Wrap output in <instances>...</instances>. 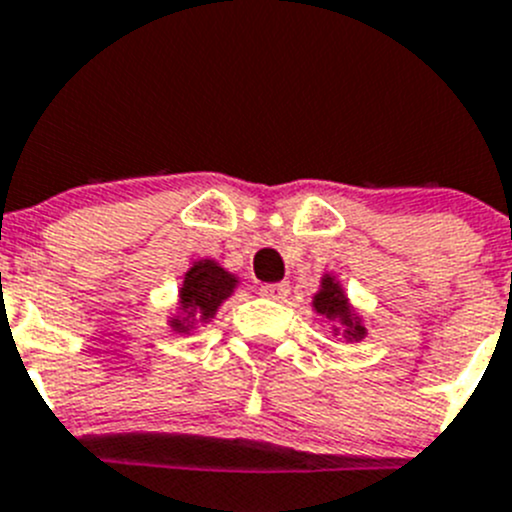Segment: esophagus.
I'll list each match as a JSON object with an SVG mask.
<instances>
[{
	"instance_id": "esophagus-1",
	"label": "esophagus",
	"mask_w": 512,
	"mask_h": 512,
	"mask_svg": "<svg viewBox=\"0 0 512 512\" xmlns=\"http://www.w3.org/2000/svg\"><path fill=\"white\" fill-rule=\"evenodd\" d=\"M265 298L270 300H285L290 295V285L288 283H275V285H262L260 290Z\"/></svg>"
}]
</instances>
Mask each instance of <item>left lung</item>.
Listing matches in <instances>:
<instances>
[{
  "label": "left lung",
  "instance_id": "8db88e82",
  "mask_svg": "<svg viewBox=\"0 0 512 512\" xmlns=\"http://www.w3.org/2000/svg\"><path fill=\"white\" fill-rule=\"evenodd\" d=\"M315 310H318V313H323V315H328V318H341L343 323H346L348 328H351V336L356 338H361L364 336V328L358 326V323H353L351 318H348V305H346V300H343V295H341V290H338V285L333 283L331 278H326L323 280V290L318 295H315Z\"/></svg>",
  "mask_w": 512,
  "mask_h": 512
}]
</instances>
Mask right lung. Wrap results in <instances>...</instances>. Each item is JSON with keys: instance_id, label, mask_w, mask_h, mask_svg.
<instances>
[{"instance_id": "obj_1", "label": "right lung", "mask_w": 512, "mask_h": 512, "mask_svg": "<svg viewBox=\"0 0 512 512\" xmlns=\"http://www.w3.org/2000/svg\"><path fill=\"white\" fill-rule=\"evenodd\" d=\"M234 283L237 280L219 265H214V262H197L186 272L184 288H181V303H184V308L202 315V318H212L217 305L232 293ZM176 328H181L179 321H176Z\"/></svg>"}]
</instances>
